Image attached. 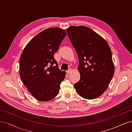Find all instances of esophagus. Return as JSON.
I'll return each mask as SVG.
<instances>
[{
    "label": "esophagus",
    "mask_w": 132,
    "mask_h": 132,
    "mask_svg": "<svg viewBox=\"0 0 132 132\" xmlns=\"http://www.w3.org/2000/svg\"><path fill=\"white\" fill-rule=\"evenodd\" d=\"M71 69H69V70H68L66 72H67V73L68 74H70V73H71Z\"/></svg>",
    "instance_id": "34e87169"
}]
</instances>
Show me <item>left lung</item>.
<instances>
[{"label":"left lung","mask_w":132,"mask_h":132,"mask_svg":"<svg viewBox=\"0 0 132 132\" xmlns=\"http://www.w3.org/2000/svg\"><path fill=\"white\" fill-rule=\"evenodd\" d=\"M67 35L79 58L80 80L74 84L77 93L86 99H95L107 89L114 72L112 52L107 42L84 26H71Z\"/></svg>","instance_id":"left-lung-1"}]
</instances>
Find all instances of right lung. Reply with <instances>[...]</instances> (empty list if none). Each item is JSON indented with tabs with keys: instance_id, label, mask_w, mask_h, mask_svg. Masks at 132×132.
Wrapping results in <instances>:
<instances>
[{
	"instance_id": "obj_1",
	"label": "right lung",
	"mask_w": 132,
	"mask_h": 132,
	"mask_svg": "<svg viewBox=\"0 0 132 132\" xmlns=\"http://www.w3.org/2000/svg\"><path fill=\"white\" fill-rule=\"evenodd\" d=\"M66 32L58 27L46 29L27 43L20 58V76L28 91L41 101H48L58 94L65 72L58 69L54 54Z\"/></svg>"
}]
</instances>
